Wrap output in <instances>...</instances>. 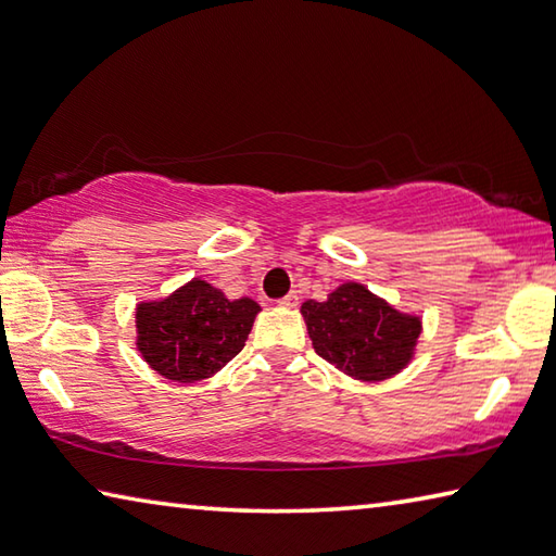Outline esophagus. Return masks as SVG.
<instances>
[{
    "mask_svg": "<svg viewBox=\"0 0 556 556\" xmlns=\"http://www.w3.org/2000/svg\"><path fill=\"white\" fill-rule=\"evenodd\" d=\"M278 305H280V307H288V309H290V307H298V292H288L286 298L278 300Z\"/></svg>",
    "mask_w": 556,
    "mask_h": 556,
    "instance_id": "1",
    "label": "esophagus"
}]
</instances>
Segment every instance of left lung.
<instances>
[{
  "instance_id": "left-lung-1",
  "label": "left lung",
  "mask_w": 556,
  "mask_h": 556,
  "mask_svg": "<svg viewBox=\"0 0 556 556\" xmlns=\"http://www.w3.org/2000/svg\"><path fill=\"white\" fill-rule=\"evenodd\" d=\"M314 351L353 380L382 382L414 358L421 317L394 309L361 282H343L324 302H302Z\"/></svg>"
}]
</instances>
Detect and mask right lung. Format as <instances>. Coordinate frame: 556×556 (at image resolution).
Segmentation results:
<instances>
[{
	"instance_id": "1",
	"label": "right lung",
	"mask_w": 556,
	"mask_h": 556,
	"mask_svg": "<svg viewBox=\"0 0 556 556\" xmlns=\"http://www.w3.org/2000/svg\"><path fill=\"white\" fill-rule=\"evenodd\" d=\"M261 307L251 298L227 300L201 278L169 298L140 302L135 309L138 351L152 370L174 382L215 375L244 349Z\"/></svg>"
}]
</instances>
